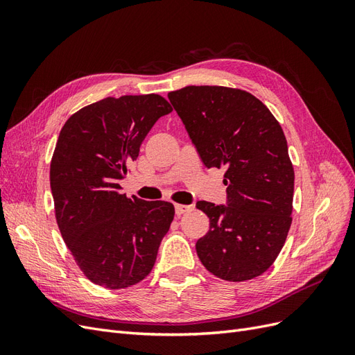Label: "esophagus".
<instances>
[{
  "mask_svg": "<svg viewBox=\"0 0 355 355\" xmlns=\"http://www.w3.org/2000/svg\"><path fill=\"white\" fill-rule=\"evenodd\" d=\"M175 210H176V214H184L188 210H191V206H185V204H175Z\"/></svg>",
  "mask_w": 355,
  "mask_h": 355,
  "instance_id": "1",
  "label": "esophagus"
}]
</instances>
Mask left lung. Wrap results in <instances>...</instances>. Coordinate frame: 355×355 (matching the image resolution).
<instances>
[{"mask_svg":"<svg viewBox=\"0 0 355 355\" xmlns=\"http://www.w3.org/2000/svg\"><path fill=\"white\" fill-rule=\"evenodd\" d=\"M168 99L204 166L227 170V206L197 202L210 219L196 244L200 261L222 280H252L274 263L292 225L295 171L283 128L240 89L188 85Z\"/></svg>","mask_w":355,"mask_h":355,"instance_id":"obj_1","label":"left lung"}]
</instances>
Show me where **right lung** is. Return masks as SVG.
Wrapping results in <instances>:
<instances>
[{
	"instance_id": "right-lung-1",
	"label": "right lung",
	"mask_w": 355,
	"mask_h": 355,
	"mask_svg": "<svg viewBox=\"0 0 355 355\" xmlns=\"http://www.w3.org/2000/svg\"><path fill=\"white\" fill-rule=\"evenodd\" d=\"M159 94L105 98L68 118L50 164L56 222L83 274L106 288L142 282L175 218L167 201L121 194L118 182L159 116Z\"/></svg>"
}]
</instances>
